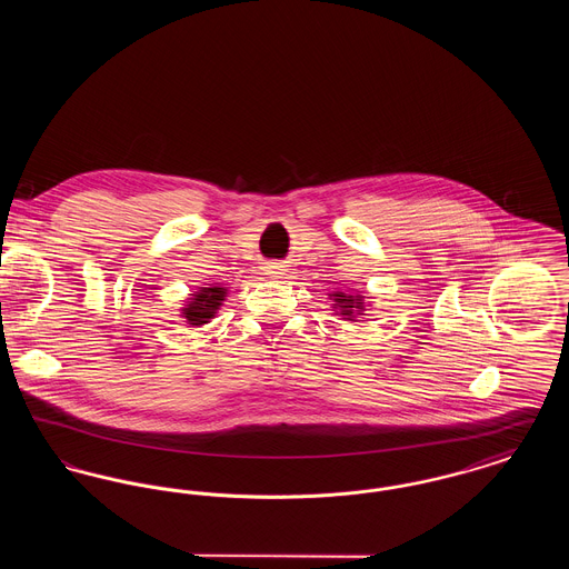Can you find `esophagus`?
Here are the masks:
<instances>
[{"mask_svg":"<svg viewBox=\"0 0 569 569\" xmlns=\"http://www.w3.org/2000/svg\"><path fill=\"white\" fill-rule=\"evenodd\" d=\"M267 269H269V274H272V277H279V274H283V267H281V264H277V262H272V264H269Z\"/></svg>","mask_w":569,"mask_h":569,"instance_id":"esophagus-1","label":"esophagus"}]
</instances>
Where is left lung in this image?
Masks as SVG:
<instances>
[{"label":"left lung","mask_w":569,"mask_h":569,"mask_svg":"<svg viewBox=\"0 0 569 569\" xmlns=\"http://www.w3.org/2000/svg\"><path fill=\"white\" fill-rule=\"evenodd\" d=\"M335 302L341 307L343 316H352L353 309H360V298L346 297L343 292H337Z\"/></svg>","instance_id":"left-lung-1"}]
</instances>
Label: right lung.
<instances>
[{
    "instance_id": "obj_1",
    "label": "right lung",
    "mask_w": 569,
    "mask_h": 569,
    "mask_svg": "<svg viewBox=\"0 0 569 569\" xmlns=\"http://www.w3.org/2000/svg\"><path fill=\"white\" fill-rule=\"evenodd\" d=\"M223 288H202L196 297L191 298L188 309H186V318L191 326L207 325L216 309H219L221 300H223Z\"/></svg>"
}]
</instances>
